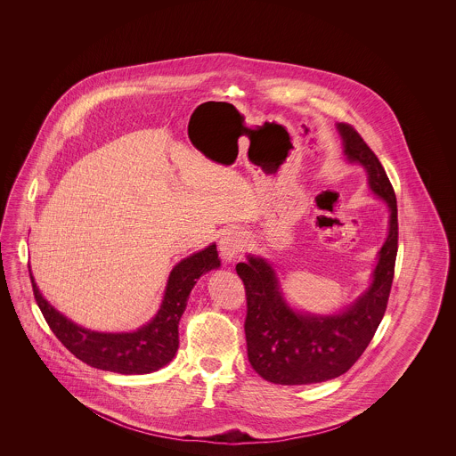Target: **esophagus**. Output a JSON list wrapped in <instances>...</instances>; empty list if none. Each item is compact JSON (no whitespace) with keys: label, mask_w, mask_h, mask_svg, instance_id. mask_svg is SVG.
Wrapping results in <instances>:
<instances>
[{"label":"esophagus","mask_w":456,"mask_h":456,"mask_svg":"<svg viewBox=\"0 0 456 456\" xmlns=\"http://www.w3.org/2000/svg\"><path fill=\"white\" fill-rule=\"evenodd\" d=\"M246 236L244 232L236 231V229H229L222 234V238L218 240V249H220V256L225 261H232L238 258L239 253L244 249L246 246Z\"/></svg>","instance_id":"1"}]
</instances>
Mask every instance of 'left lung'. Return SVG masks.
Returning <instances> with one entry per match:
<instances>
[{"mask_svg":"<svg viewBox=\"0 0 456 456\" xmlns=\"http://www.w3.org/2000/svg\"><path fill=\"white\" fill-rule=\"evenodd\" d=\"M337 128L350 162L368 173L369 188L390 208V231L368 290L338 314L316 316L285 303L275 270L256 256L238 263L246 290L248 359L263 379L275 385H311L342 376L362 355L381 323L390 297L398 251L396 196L381 162L347 123Z\"/></svg>","mask_w":456,"mask_h":456,"instance_id":"left-lung-1","label":"left lung"}]
</instances>
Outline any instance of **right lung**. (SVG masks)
<instances>
[{
    "label": "right lung",
    "instance_id": "obj_1",
    "mask_svg": "<svg viewBox=\"0 0 456 456\" xmlns=\"http://www.w3.org/2000/svg\"><path fill=\"white\" fill-rule=\"evenodd\" d=\"M217 246L198 251L179 261L169 275L164 301L151 323L131 333H99L75 325L47 303L34 277V297L53 333L77 359L92 368L119 374H149L173 361L179 347L177 325L186 309L196 281L212 268H218Z\"/></svg>",
    "mask_w": 456,
    "mask_h": 456
}]
</instances>
